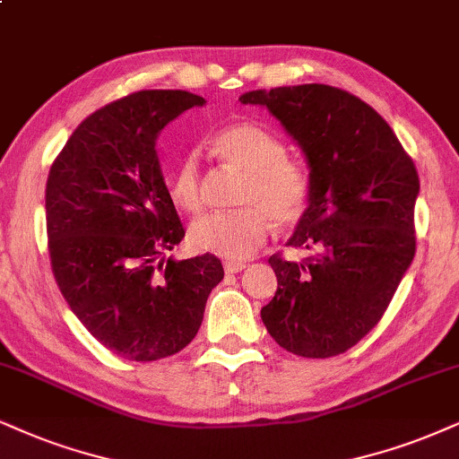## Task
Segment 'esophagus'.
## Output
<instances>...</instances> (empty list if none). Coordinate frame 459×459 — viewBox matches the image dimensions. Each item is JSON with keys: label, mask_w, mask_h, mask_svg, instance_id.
I'll use <instances>...</instances> for the list:
<instances>
[{"label": "esophagus", "mask_w": 459, "mask_h": 459, "mask_svg": "<svg viewBox=\"0 0 459 459\" xmlns=\"http://www.w3.org/2000/svg\"><path fill=\"white\" fill-rule=\"evenodd\" d=\"M223 268L228 274H236L247 268V262H234V259H228V262H223Z\"/></svg>", "instance_id": "obj_1"}]
</instances>
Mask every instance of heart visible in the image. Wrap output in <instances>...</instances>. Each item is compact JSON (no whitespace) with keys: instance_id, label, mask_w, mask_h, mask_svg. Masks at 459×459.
<instances>
[{"instance_id":"heart-1","label":"heart","mask_w":459,"mask_h":459,"mask_svg":"<svg viewBox=\"0 0 459 459\" xmlns=\"http://www.w3.org/2000/svg\"><path fill=\"white\" fill-rule=\"evenodd\" d=\"M217 151L225 161L247 174L240 189L245 208L231 212H208L195 219L189 238L197 251L228 259H245L257 251L268 234L270 220L291 225L307 212L310 180L302 168L285 161V146L268 129L240 123L217 138ZM169 195L183 211L195 212L202 206L200 163L186 155L174 169Z\"/></svg>"}]
</instances>
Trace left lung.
I'll return each mask as SVG.
<instances>
[{
    "label": "left lung",
    "mask_w": 459,
    "mask_h": 459,
    "mask_svg": "<svg viewBox=\"0 0 459 459\" xmlns=\"http://www.w3.org/2000/svg\"><path fill=\"white\" fill-rule=\"evenodd\" d=\"M268 108L304 152L310 202L287 240L304 262L273 255L274 298L262 308L270 336L302 358H332L378 324L415 257L420 177L375 108L330 84L240 95Z\"/></svg>",
    "instance_id": "left-lung-1"
}]
</instances>
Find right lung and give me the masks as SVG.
<instances>
[{"mask_svg":"<svg viewBox=\"0 0 459 459\" xmlns=\"http://www.w3.org/2000/svg\"><path fill=\"white\" fill-rule=\"evenodd\" d=\"M204 104L172 89L112 101L76 127L48 172L56 285L81 324L123 359L155 361L185 349L223 281L211 253L169 255L185 230L155 149L169 121Z\"/></svg>","mask_w":459,"mask_h":459,"instance_id":"1","label":"right lung"}]
</instances>
